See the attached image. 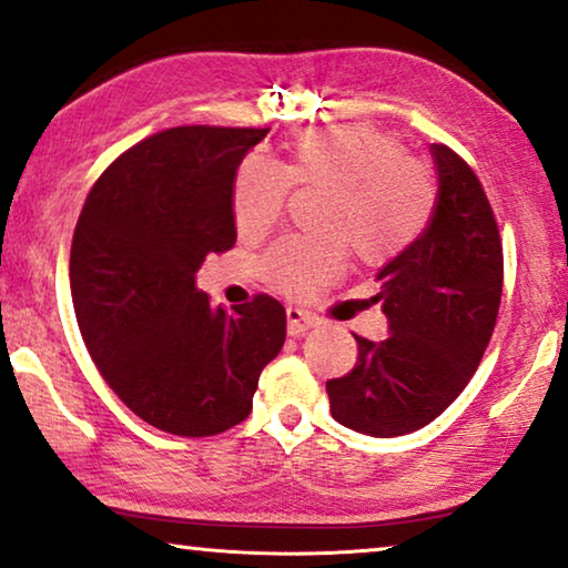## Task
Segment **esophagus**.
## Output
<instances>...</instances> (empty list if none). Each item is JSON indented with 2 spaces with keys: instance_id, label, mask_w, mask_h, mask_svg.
<instances>
[{
  "instance_id": "1",
  "label": "esophagus",
  "mask_w": 568,
  "mask_h": 568,
  "mask_svg": "<svg viewBox=\"0 0 568 568\" xmlns=\"http://www.w3.org/2000/svg\"><path fill=\"white\" fill-rule=\"evenodd\" d=\"M287 334H291V337H298V334H303V332H308L311 326L316 324V318L308 314V311H303V308H295V306H287Z\"/></svg>"
}]
</instances>
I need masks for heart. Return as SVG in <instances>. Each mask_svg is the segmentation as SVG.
<instances>
[{
    "label": "heart",
    "instance_id": "b5f03b06",
    "mask_svg": "<svg viewBox=\"0 0 568 568\" xmlns=\"http://www.w3.org/2000/svg\"><path fill=\"white\" fill-rule=\"evenodd\" d=\"M293 185L326 193L324 246L285 239L262 260V273L287 295H311L342 273L347 246L363 265H388L425 234L437 190L433 174L406 156L381 128L345 123L311 128L287 146V164L246 156L234 178V219L244 236H262L283 219Z\"/></svg>",
    "mask_w": 568,
    "mask_h": 568
}]
</instances>
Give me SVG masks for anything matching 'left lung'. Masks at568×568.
<instances>
[{"label": "left lung", "instance_id": "8db88e82", "mask_svg": "<svg viewBox=\"0 0 568 568\" xmlns=\"http://www.w3.org/2000/svg\"><path fill=\"white\" fill-rule=\"evenodd\" d=\"M437 203L425 234L381 270L378 293L390 334L357 337V363L326 381L332 417L355 433L396 437L450 406L489 347L501 303L499 226L463 156L433 143Z\"/></svg>", "mask_w": 568, "mask_h": 568}]
</instances>
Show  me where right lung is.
I'll return each mask as SVG.
<instances>
[{"mask_svg":"<svg viewBox=\"0 0 568 568\" xmlns=\"http://www.w3.org/2000/svg\"><path fill=\"white\" fill-rule=\"evenodd\" d=\"M270 128L180 125L149 135L94 182L69 281L94 365L135 417L180 437L226 433L252 412L285 342V308L257 293L234 311L195 287L236 244L234 178Z\"/></svg>","mask_w":568,"mask_h":568,"instance_id":"add662e5","label":"right lung"}]
</instances>
